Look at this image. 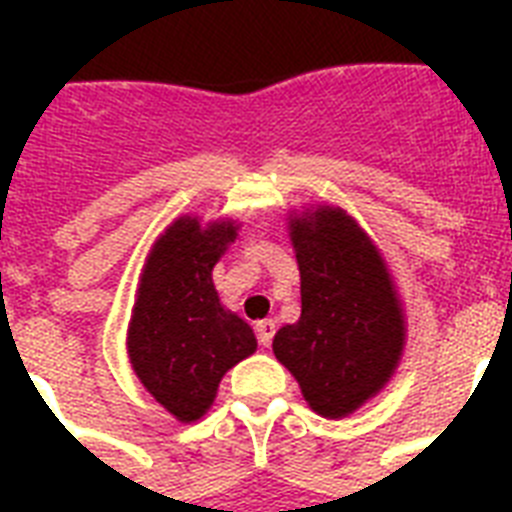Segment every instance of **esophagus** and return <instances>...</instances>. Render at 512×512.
<instances>
[{"mask_svg": "<svg viewBox=\"0 0 512 512\" xmlns=\"http://www.w3.org/2000/svg\"><path fill=\"white\" fill-rule=\"evenodd\" d=\"M257 340L263 348H268L273 342V335H276V321L273 319H265V321H257Z\"/></svg>", "mask_w": 512, "mask_h": 512, "instance_id": "1", "label": "esophagus"}]
</instances>
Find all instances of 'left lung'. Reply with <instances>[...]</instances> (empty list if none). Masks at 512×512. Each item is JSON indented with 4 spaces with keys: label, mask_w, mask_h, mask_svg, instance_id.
Segmentation results:
<instances>
[{
    "label": "left lung",
    "mask_w": 512,
    "mask_h": 512,
    "mask_svg": "<svg viewBox=\"0 0 512 512\" xmlns=\"http://www.w3.org/2000/svg\"><path fill=\"white\" fill-rule=\"evenodd\" d=\"M303 313L273 337V353L313 412L348 417L390 382L404 356L396 281L369 233L342 207L289 215Z\"/></svg>",
    "instance_id": "8db88e82"
}]
</instances>
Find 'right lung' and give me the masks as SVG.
Returning a JSON list of instances; mask_svg holds the SVG:
<instances>
[{
	"label": "right lung",
	"mask_w": 512,
	"mask_h": 512,
	"mask_svg": "<svg viewBox=\"0 0 512 512\" xmlns=\"http://www.w3.org/2000/svg\"><path fill=\"white\" fill-rule=\"evenodd\" d=\"M239 223L196 215L172 220L140 271L127 353L143 388L180 422L201 420L228 369L257 350L247 321L217 297L212 268Z\"/></svg>",
	"instance_id": "1"
}]
</instances>
